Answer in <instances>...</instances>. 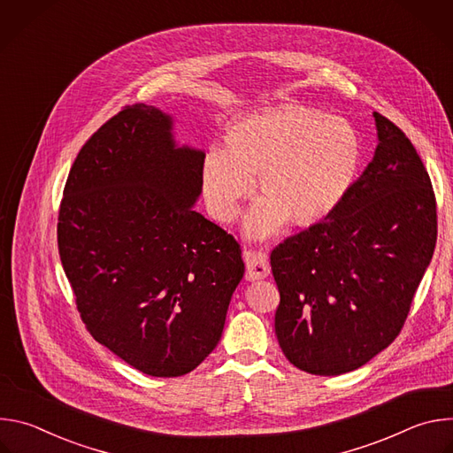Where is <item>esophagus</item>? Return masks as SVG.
Returning <instances> with one entry per match:
<instances>
[{
	"label": "esophagus",
	"instance_id": "esophagus-1",
	"mask_svg": "<svg viewBox=\"0 0 453 453\" xmlns=\"http://www.w3.org/2000/svg\"><path fill=\"white\" fill-rule=\"evenodd\" d=\"M243 260H245V278L249 281L254 280H264L271 274V267H269V260L267 254L264 250L257 249H245L243 250Z\"/></svg>",
	"mask_w": 453,
	"mask_h": 453
}]
</instances>
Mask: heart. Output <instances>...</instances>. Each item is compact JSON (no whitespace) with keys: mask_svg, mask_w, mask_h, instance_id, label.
I'll list each match as a JSON object with an SVG mask.
<instances>
[{"mask_svg":"<svg viewBox=\"0 0 453 453\" xmlns=\"http://www.w3.org/2000/svg\"><path fill=\"white\" fill-rule=\"evenodd\" d=\"M362 165V140L344 118L303 105H281L236 119L226 147L203 161L210 213L229 222L256 189L264 199L247 217L252 236L274 233L287 219L306 226L330 215L349 193Z\"/></svg>","mask_w":453,"mask_h":453,"instance_id":"obj_1","label":"heart"}]
</instances>
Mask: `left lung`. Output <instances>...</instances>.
Here are the masks:
<instances>
[{"mask_svg": "<svg viewBox=\"0 0 453 453\" xmlns=\"http://www.w3.org/2000/svg\"><path fill=\"white\" fill-rule=\"evenodd\" d=\"M374 121V157L344 201L271 252L278 342L310 374L358 369L389 346L435 249L430 175L398 125Z\"/></svg>", "mask_w": 453, "mask_h": 453, "instance_id": "left-lung-1", "label": "left lung"}]
</instances>
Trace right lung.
<instances>
[{"instance_id":"add662e5","label":"right lung","mask_w":453,"mask_h":453,"mask_svg":"<svg viewBox=\"0 0 453 453\" xmlns=\"http://www.w3.org/2000/svg\"><path fill=\"white\" fill-rule=\"evenodd\" d=\"M201 150L177 149L172 118L123 107L81 149L57 243L93 339L159 378L196 369L219 344L243 278L240 243L193 211Z\"/></svg>"}]
</instances>
